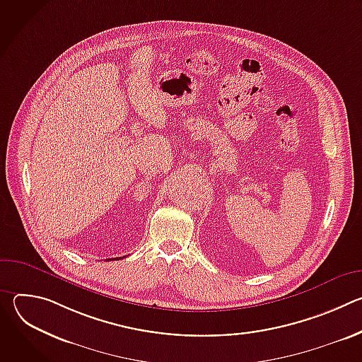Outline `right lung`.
I'll return each instance as SVG.
<instances>
[{
    "label": "right lung",
    "mask_w": 362,
    "mask_h": 362,
    "mask_svg": "<svg viewBox=\"0 0 362 362\" xmlns=\"http://www.w3.org/2000/svg\"><path fill=\"white\" fill-rule=\"evenodd\" d=\"M116 259H120V257H116ZM112 261V259H110Z\"/></svg>",
    "instance_id": "right-lung-1"
}]
</instances>
